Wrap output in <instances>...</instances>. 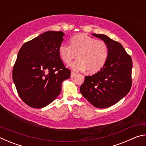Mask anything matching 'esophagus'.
Segmentation results:
<instances>
[{
    "instance_id": "obj_1",
    "label": "esophagus",
    "mask_w": 146,
    "mask_h": 146,
    "mask_svg": "<svg viewBox=\"0 0 146 146\" xmlns=\"http://www.w3.org/2000/svg\"><path fill=\"white\" fill-rule=\"evenodd\" d=\"M76 75V73H75V72H71V78H73V77H75V76Z\"/></svg>"
}]
</instances>
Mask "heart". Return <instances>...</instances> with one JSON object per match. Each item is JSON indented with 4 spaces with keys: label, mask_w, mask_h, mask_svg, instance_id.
I'll return each instance as SVG.
<instances>
[{
    "label": "heart",
    "mask_w": 146,
    "mask_h": 146,
    "mask_svg": "<svg viewBox=\"0 0 146 146\" xmlns=\"http://www.w3.org/2000/svg\"><path fill=\"white\" fill-rule=\"evenodd\" d=\"M60 58L69 63L77 56L78 60L70 64V68L75 71L87 70L90 73H95L102 70L107 62L108 46L104 41L96 40L86 34L73 36L70 45L61 44L58 48Z\"/></svg>",
    "instance_id": "1"
}]
</instances>
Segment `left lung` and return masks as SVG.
<instances>
[{
    "label": "left lung",
    "mask_w": 146,
    "mask_h": 146,
    "mask_svg": "<svg viewBox=\"0 0 146 146\" xmlns=\"http://www.w3.org/2000/svg\"><path fill=\"white\" fill-rule=\"evenodd\" d=\"M92 35L104 41L108 46L107 62L102 70L86 76L80 93L96 108H106L117 104L131 88L132 59L122 44L102 34Z\"/></svg>",
    "instance_id": "8db88e82"
}]
</instances>
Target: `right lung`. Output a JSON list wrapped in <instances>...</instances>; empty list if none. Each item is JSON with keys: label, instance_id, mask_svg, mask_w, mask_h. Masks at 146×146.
<instances>
[{"label": "right lung", "instance_id": "add662e5", "mask_svg": "<svg viewBox=\"0 0 146 146\" xmlns=\"http://www.w3.org/2000/svg\"><path fill=\"white\" fill-rule=\"evenodd\" d=\"M62 31H49L24 44L13 69V80L24 102L34 108L46 107L58 97L62 83L70 77L59 56Z\"/></svg>", "mask_w": 146, "mask_h": 146}]
</instances>
